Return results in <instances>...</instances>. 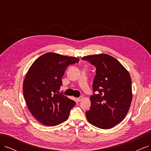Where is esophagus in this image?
Here are the masks:
<instances>
[{
    "mask_svg": "<svg viewBox=\"0 0 151 151\" xmlns=\"http://www.w3.org/2000/svg\"><path fill=\"white\" fill-rule=\"evenodd\" d=\"M83 99V97H79L77 99V102H81Z\"/></svg>",
    "mask_w": 151,
    "mask_h": 151,
    "instance_id": "34e87169",
    "label": "esophagus"
}]
</instances>
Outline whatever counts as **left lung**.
<instances>
[{
    "instance_id": "1",
    "label": "left lung",
    "mask_w": 151,
    "mask_h": 151,
    "mask_svg": "<svg viewBox=\"0 0 151 151\" xmlns=\"http://www.w3.org/2000/svg\"><path fill=\"white\" fill-rule=\"evenodd\" d=\"M96 67L90 97L91 106L86 113L88 121L95 127L109 129L126 116L132 100V79L129 71L109 55L101 53L82 57Z\"/></svg>"
}]
</instances>
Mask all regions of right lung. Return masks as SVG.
<instances>
[{"label":"right lung","instance_id":"1","mask_svg":"<svg viewBox=\"0 0 151 151\" xmlns=\"http://www.w3.org/2000/svg\"><path fill=\"white\" fill-rule=\"evenodd\" d=\"M79 58L49 52L33 63L23 81V94L33 116L42 124L55 126L67 120L74 101L57 94L67 66Z\"/></svg>","mask_w":151,"mask_h":151}]
</instances>
